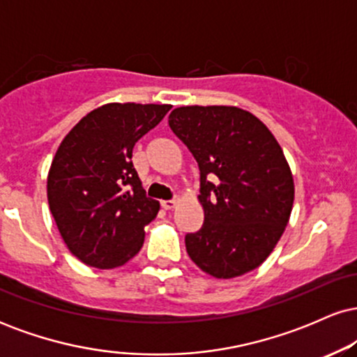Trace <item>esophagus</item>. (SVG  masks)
I'll return each instance as SVG.
<instances>
[{
    "mask_svg": "<svg viewBox=\"0 0 357 357\" xmlns=\"http://www.w3.org/2000/svg\"><path fill=\"white\" fill-rule=\"evenodd\" d=\"M176 203H178V199H166V202H162V208H165V210H173Z\"/></svg>",
    "mask_w": 357,
    "mask_h": 357,
    "instance_id": "esophagus-1",
    "label": "esophagus"
}]
</instances>
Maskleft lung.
Returning <instances> with one entry per match:
<instances>
[{"label":"left lung","instance_id":"1","mask_svg":"<svg viewBox=\"0 0 357 357\" xmlns=\"http://www.w3.org/2000/svg\"><path fill=\"white\" fill-rule=\"evenodd\" d=\"M167 122L199 167L204 223L184 236L188 255L216 278L252 272L275 248L292 211L294 179L282 147L238 107L188 105Z\"/></svg>","mask_w":357,"mask_h":357}]
</instances>
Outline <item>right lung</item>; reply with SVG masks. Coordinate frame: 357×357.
<instances>
[{
    "instance_id": "right-lung-1",
    "label": "right lung",
    "mask_w": 357,
    "mask_h": 357,
    "mask_svg": "<svg viewBox=\"0 0 357 357\" xmlns=\"http://www.w3.org/2000/svg\"><path fill=\"white\" fill-rule=\"evenodd\" d=\"M169 109L105 104L61 141L48 173V204L65 245L85 265L121 267L144 243L159 202L146 196L132 149Z\"/></svg>"
}]
</instances>
